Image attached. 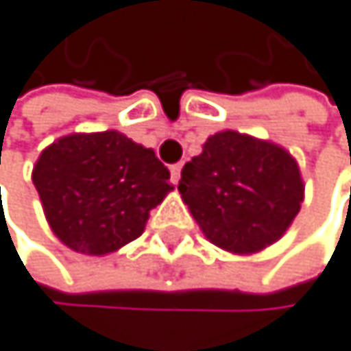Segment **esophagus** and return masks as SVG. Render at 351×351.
<instances>
[{
	"label": "esophagus",
	"mask_w": 351,
	"mask_h": 351,
	"mask_svg": "<svg viewBox=\"0 0 351 351\" xmlns=\"http://www.w3.org/2000/svg\"><path fill=\"white\" fill-rule=\"evenodd\" d=\"M180 176H182V165H173V167H171V182H173V184L180 182Z\"/></svg>",
	"instance_id": "34e87169"
}]
</instances>
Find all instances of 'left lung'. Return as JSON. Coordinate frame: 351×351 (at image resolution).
<instances>
[{
	"label": "left lung",
	"mask_w": 351,
	"mask_h": 351,
	"mask_svg": "<svg viewBox=\"0 0 351 351\" xmlns=\"http://www.w3.org/2000/svg\"><path fill=\"white\" fill-rule=\"evenodd\" d=\"M178 191L206 239L232 254L276 243L304 202L295 158L276 143L234 130L204 143L184 165Z\"/></svg>",
	"instance_id": "left-lung-1"
}]
</instances>
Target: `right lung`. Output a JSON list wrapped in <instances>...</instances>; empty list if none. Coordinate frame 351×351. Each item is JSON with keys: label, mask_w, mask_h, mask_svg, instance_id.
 Segmentation results:
<instances>
[{"label": "right lung", "mask_w": 351, "mask_h": 351, "mask_svg": "<svg viewBox=\"0 0 351 351\" xmlns=\"http://www.w3.org/2000/svg\"><path fill=\"white\" fill-rule=\"evenodd\" d=\"M49 228L88 256L117 252L143 234L169 191V169L125 134H69L43 149L32 171Z\"/></svg>", "instance_id": "obj_1"}]
</instances>
